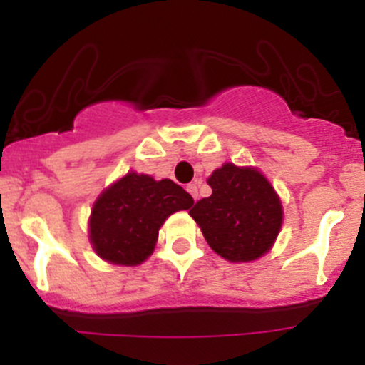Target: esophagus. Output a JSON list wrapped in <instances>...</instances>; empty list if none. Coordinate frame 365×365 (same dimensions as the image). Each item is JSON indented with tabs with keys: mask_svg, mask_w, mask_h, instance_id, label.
Instances as JSON below:
<instances>
[{
	"mask_svg": "<svg viewBox=\"0 0 365 365\" xmlns=\"http://www.w3.org/2000/svg\"><path fill=\"white\" fill-rule=\"evenodd\" d=\"M187 190H189V194L194 197V201H196L197 200V183L196 182L189 183V185H187Z\"/></svg>",
	"mask_w": 365,
	"mask_h": 365,
	"instance_id": "esophagus-1",
	"label": "esophagus"
}]
</instances>
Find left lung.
Masks as SVG:
<instances>
[{
  "label": "left lung",
  "instance_id": "1",
  "mask_svg": "<svg viewBox=\"0 0 365 365\" xmlns=\"http://www.w3.org/2000/svg\"><path fill=\"white\" fill-rule=\"evenodd\" d=\"M212 196L197 201L189 215L205 240L231 263L259 259L275 244L282 226V203L267 176L252 165H220L206 180Z\"/></svg>",
  "mask_w": 365,
  "mask_h": 365
}]
</instances>
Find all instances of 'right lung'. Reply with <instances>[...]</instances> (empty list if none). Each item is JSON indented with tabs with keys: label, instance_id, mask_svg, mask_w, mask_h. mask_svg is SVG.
I'll list each match as a JSON object with an SVG mask.
<instances>
[{
	"label": "right lung",
	"instance_id": "1",
	"mask_svg": "<svg viewBox=\"0 0 365 365\" xmlns=\"http://www.w3.org/2000/svg\"><path fill=\"white\" fill-rule=\"evenodd\" d=\"M192 196L173 180L130 171L111 183L93 203L88 238L98 257L135 267L152 256L159 230L171 213L189 210Z\"/></svg>",
	"mask_w": 365,
	"mask_h": 365
}]
</instances>
